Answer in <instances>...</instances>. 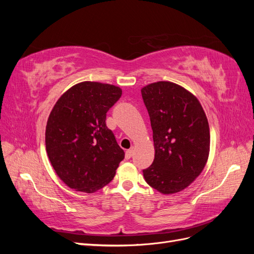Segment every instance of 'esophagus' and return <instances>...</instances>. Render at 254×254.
<instances>
[{
  "label": "esophagus",
  "instance_id": "esophagus-1",
  "mask_svg": "<svg viewBox=\"0 0 254 254\" xmlns=\"http://www.w3.org/2000/svg\"><path fill=\"white\" fill-rule=\"evenodd\" d=\"M132 155H133V150L132 149H128L126 151V153H125V158L128 160V159H130V158L132 157Z\"/></svg>",
  "mask_w": 254,
  "mask_h": 254
}]
</instances>
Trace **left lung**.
Masks as SVG:
<instances>
[{"instance_id": "8db88e82", "label": "left lung", "mask_w": 254, "mask_h": 254, "mask_svg": "<svg viewBox=\"0 0 254 254\" xmlns=\"http://www.w3.org/2000/svg\"><path fill=\"white\" fill-rule=\"evenodd\" d=\"M141 92L155 144V159L143 170V176L160 193H178L205 166L210 151L209 123L198 99L179 84L158 81Z\"/></svg>"}]
</instances>
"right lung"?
Segmentation results:
<instances>
[{
  "instance_id": "obj_1",
  "label": "right lung",
  "mask_w": 254,
  "mask_h": 254,
  "mask_svg": "<svg viewBox=\"0 0 254 254\" xmlns=\"http://www.w3.org/2000/svg\"><path fill=\"white\" fill-rule=\"evenodd\" d=\"M121 96L113 84L83 81L54 106L45 145L52 166L68 188L93 193L113 179L125 152L107 127L106 115Z\"/></svg>"
}]
</instances>
